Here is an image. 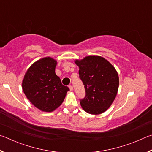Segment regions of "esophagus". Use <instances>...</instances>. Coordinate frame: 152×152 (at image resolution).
<instances>
[{
    "mask_svg": "<svg viewBox=\"0 0 152 152\" xmlns=\"http://www.w3.org/2000/svg\"><path fill=\"white\" fill-rule=\"evenodd\" d=\"M69 88H70V91H72L73 90H74V88H73V86H72V85H69Z\"/></svg>",
    "mask_w": 152,
    "mask_h": 152,
    "instance_id": "esophagus-1",
    "label": "esophagus"
}]
</instances>
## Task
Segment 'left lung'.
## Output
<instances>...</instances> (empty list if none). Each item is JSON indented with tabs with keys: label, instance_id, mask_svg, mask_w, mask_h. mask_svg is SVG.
Listing matches in <instances>:
<instances>
[{
	"label": "left lung",
	"instance_id": "obj_1",
	"mask_svg": "<svg viewBox=\"0 0 152 152\" xmlns=\"http://www.w3.org/2000/svg\"><path fill=\"white\" fill-rule=\"evenodd\" d=\"M75 62L79 67V78L85 88V96L80 100L82 109L90 114L102 113L116 97L119 88L116 70L101 56H87Z\"/></svg>",
	"mask_w": 152,
	"mask_h": 152
}]
</instances>
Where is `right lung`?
Wrapping results in <instances>:
<instances>
[{
    "label": "right lung",
    "mask_w": 152,
    "mask_h": 152,
    "mask_svg": "<svg viewBox=\"0 0 152 152\" xmlns=\"http://www.w3.org/2000/svg\"><path fill=\"white\" fill-rule=\"evenodd\" d=\"M56 64L57 61L51 58L41 59L28 69L23 80L25 94L42 111L51 112L57 109L70 91L56 74Z\"/></svg>",
    "instance_id": "1"
}]
</instances>
